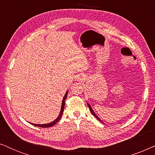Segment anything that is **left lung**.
Segmentation results:
<instances>
[{"label":"left lung","instance_id":"1","mask_svg":"<svg viewBox=\"0 0 155 155\" xmlns=\"http://www.w3.org/2000/svg\"><path fill=\"white\" fill-rule=\"evenodd\" d=\"M87 105H88V107H89V109H90V111H91V113H92V115H94V116H95V117H96L97 118V119H98L99 120H100V121H101V120H100V118H99V117H97V116L96 115V114H94V111H93V110H92V107H90V104H89L87 103ZM101 122H102V121H101Z\"/></svg>","mask_w":155,"mask_h":155}]
</instances>
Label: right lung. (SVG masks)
Wrapping results in <instances>:
<instances>
[{
    "label": "right lung",
    "mask_w": 155,
    "mask_h": 155,
    "mask_svg": "<svg viewBox=\"0 0 155 155\" xmlns=\"http://www.w3.org/2000/svg\"><path fill=\"white\" fill-rule=\"evenodd\" d=\"M67 95H68V91L66 92V93H65V94L64 97H63V99L62 104H61V109L60 114H59V115H58V117H57L56 119L54 120V121L51 122V123H49V124H32V125H34V126H35L41 127V128H48V127L53 126L54 124H56V123L58 122V120L61 119V116H62L63 110H64V107H65V99H66Z\"/></svg>",
    "instance_id": "obj_1"
}]
</instances>
